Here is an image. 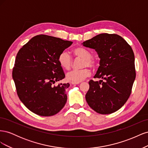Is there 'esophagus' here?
<instances>
[{
	"instance_id": "obj_1",
	"label": "esophagus",
	"mask_w": 148,
	"mask_h": 148,
	"mask_svg": "<svg viewBox=\"0 0 148 148\" xmlns=\"http://www.w3.org/2000/svg\"><path fill=\"white\" fill-rule=\"evenodd\" d=\"M71 83L72 84H79V83H76V82H71Z\"/></svg>"
}]
</instances>
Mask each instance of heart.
I'll use <instances>...</instances> for the list:
<instances>
[{
  "label": "heart",
  "mask_w": 148,
  "mask_h": 148,
  "mask_svg": "<svg viewBox=\"0 0 148 148\" xmlns=\"http://www.w3.org/2000/svg\"><path fill=\"white\" fill-rule=\"evenodd\" d=\"M73 53L75 57L82 59L81 67H89L95 68L96 63V60L92 57L91 53L88 49L83 47H75L73 50ZM58 62L62 68L65 70L71 69L73 64V60L69 53L66 52H62L58 57ZM91 75L90 70L87 68H84L80 70H74L69 71L66 75V79L70 82L79 83L89 77Z\"/></svg>",
  "instance_id": "heart-1"
}]
</instances>
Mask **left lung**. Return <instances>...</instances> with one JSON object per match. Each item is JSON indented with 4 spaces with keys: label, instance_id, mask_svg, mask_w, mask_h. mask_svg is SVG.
Here are the masks:
<instances>
[{
    "label": "left lung",
    "instance_id": "1",
    "mask_svg": "<svg viewBox=\"0 0 148 148\" xmlns=\"http://www.w3.org/2000/svg\"><path fill=\"white\" fill-rule=\"evenodd\" d=\"M82 44L97 52L100 62L94 78L104 80L89 82L86 102L99 114L115 112L127 101L135 79L132 49L123 38L115 34H98Z\"/></svg>",
    "mask_w": 148,
    "mask_h": 148
}]
</instances>
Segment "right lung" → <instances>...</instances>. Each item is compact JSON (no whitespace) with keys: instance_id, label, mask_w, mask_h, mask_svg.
Listing matches in <instances>:
<instances>
[{"instance_id":"right-lung-1","label":"right lung","mask_w":148,"mask_h":148,"mask_svg":"<svg viewBox=\"0 0 148 148\" xmlns=\"http://www.w3.org/2000/svg\"><path fill=\"white\" fill-rule=\"evenodd\" d=\"M73 42L40 34L31 38L16 56L12 77L20 101L32 112L48 117L57 114L67 100L69 83L58 57Z\"/></svg>"}]
</instances>
